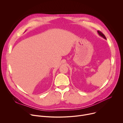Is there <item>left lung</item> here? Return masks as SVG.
Returning <instances> with one entry per match:
<instances>
[{
	"label": "left lung",
	"mask_w": 123,
	"mask_h": 123,
	"mask_svg": "<svg viewBox=\"0 0 123 123\" xmlns=\"http://www.w3.org/2000/svg\"><path fill=\"white\" fill-rule=\"evenodd\" d=\"M98 35H99V36H100L101 37H102L103 38H104V39H106V37H105V35L104 34H103V33L100 32V31H98Z\"/></svg>",
	"instance_id": "1"
}]
</instances>
